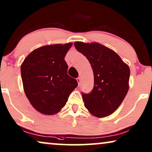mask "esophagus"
<instances>
[{"mask_svg":"<svg viewBox=\"0 0 152 152\" xmlns=\"http://www.w3.org/2000/svg\"><path fill=\"white\" fill-rule=\"evenodd\" d=\"M76 80H77V82H78V85H80V78L78 77V78H76Z\"/></svg>","mask_w":152,"mask_h":152,"instance_id":"esophagus-1","label":"esophagus"}]
</instances>
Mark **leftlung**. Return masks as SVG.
Segmentation results:
<instances>
[{"instance_id": "1", "label": "left lung", "mask_w": 152, "mask_h": 152, "mask_svg": "<svg viewBox=\"0 0 152 152\" xmlns=\"http://www.w3.org/2000/svg\"><path fill=\"white\" fill-rule=\"evenodd\" d=\"M76 49L86 57L94 74V86L90 93H82L86 108L96 117L114 112L128 90L130 69L112 50L97 43L75 42Z\"/></svg>"}]
</instances>
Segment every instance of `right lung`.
Here are the masks:
<instances>
[{
    "instance_id": "add662e5",
    "label": "right lung",
    "mask_w": 152,
    "mask_h": 152,
    "mask_svg": "<svg viewBox=\"0 0 152 152\" xmlns=\"http://www.w3.org/2000/svg\"><path fill=\"white\" fill-rule=\"evenodd\" d=\"M72 43L45 45L31 52L21 66L24 93L31 105L41 114H57L77 87L67 74L64 57Z\"/></svg>"
}]
</instances>
